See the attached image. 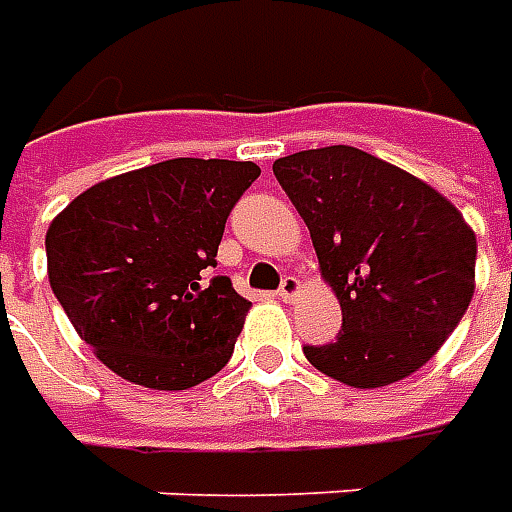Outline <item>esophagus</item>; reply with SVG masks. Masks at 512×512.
Instances as JSON below:
<instances>
[{
    "mask_svg": "<svg viewBox=\"0 0 512 512\" xmlns=\"http://www.w3.org/2000/svg\"><path fill=\"white\" fill-rule=\"evenodd\" d=\"M299 293H302V282L296 280V277H285L280 285V291H277V296H280L282 302H293Z\"/></svg>",
    "mask_w": 512,
    "mask_h": 512,
    "instance_id": "esophagus-1",
    "label": "esophagus"
}]
</instances>
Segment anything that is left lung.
<instances>
[{
	"label": "left lung",
	"instance_id": "8db88e82",
	"mask_svg": "<svg viewBox=\"0 0 512 512\" xmlns=\"http://www.w3.org/2000/svg\"><path fill=\"white\" fill-rule=\"evenodd\" d=\"M305 219L343 330L305 357L332 380L382 388L410 377L452 335L474 296L477 235L432 185L355 146L274 160Z\"/></svg>",
	"mask_w": 512,
	"mask_h": 512
}]
</instances>
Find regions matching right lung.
<instances>
[{
	"label": "right lung",
	"instance_id": "obj_1",
	"mask_svg": "<svg viewBox=\"0 0 512 512\" xmlns=\"http://www.w3.org/2000/svg\"><path fill=\"white\" fill-rule=\"evenodd\" d=\"M257 177L249 160L174 157L96 182L52 219L49 285L110 371L185 391L227 366L252 302L207 268Z\"/></svg>",
	"mask_w": 512,
	"mask_h": 512
}]
</instances>
